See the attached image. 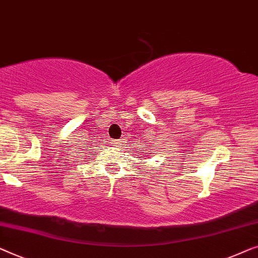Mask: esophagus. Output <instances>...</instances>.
Returning <instances> with one entry per match:
<instances>
[{"instance_id":"esophagus-1","label":"esophagus","mask_w":258,"mask_h":258,"mask_svg":"<svg viewBox=\"0 0 258 258\" xmlns=\"http://www.w3.org/2000/svg\"><path fill=\"white\" fill-rule=\"evenodd\" d=\"M110 144H111V146H113V147H115V148H118V147L121 146L120 140H111Z\"/></svg>"}]
</instances>
